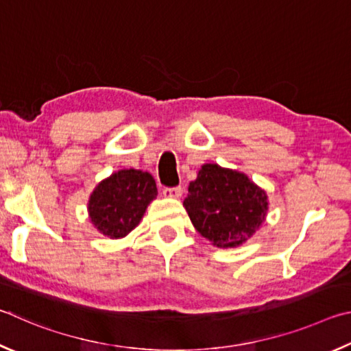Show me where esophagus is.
<instances>
[{"label":"esophagus","mask_w":351,"mask_h":351,"mask_svg":"<svg viewBox=\"0 0 351 351\" xmlns=\"http://www.w3.org/2000/svg\"><path fill=\"white\" fill-rule=\"evenodd\" d=\"M183 194V189L180 186H176V188H163V195L165 197H169V199H180Z\"/></svg>","instance_id":"1"}]
</instances>
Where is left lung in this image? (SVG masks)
Masks as SVG:
<instances>
[{"label": "left lung", "mask_w": 351, "mask_h": 351, "mask_svg": "<svg viewBox=\"0 0 351 351\" xmlns=\"http://www.w3.org/2000/svg\"><path fill=\"white\" fill-rule=\"evenodd\" d=\"M183 206L202 236L219 248H234L259 230L268 197L243 172L206 163L189 183Z\"/></svg>", "instance_id": "8db88e82"}]
</instances>
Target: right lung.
<instances>
[{"label": "right lung", "mask_w": 351, "mask_h": 351, "mask_svg": "<svg viewBox=\"0 0 351 351\" xmlns=\"http://www.w3.org/2000/svg\"><path fill=\"white\" fill-rule=\"evenodd\" d=\"M157 186L149 172L120 169L98 183L88 204L92 225L109 239H121L140 223Z\"/></svg>", "instance_id": "obj_1"}]
</instances>
